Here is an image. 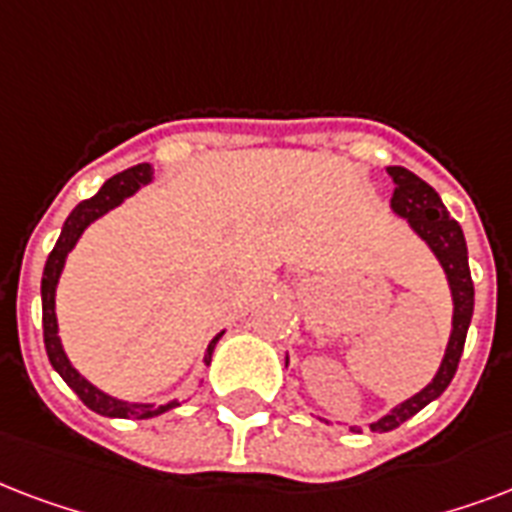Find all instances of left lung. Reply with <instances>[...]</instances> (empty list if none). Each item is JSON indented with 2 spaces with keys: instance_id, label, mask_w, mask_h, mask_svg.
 I'll return each mask as SVG.
<instances>
[{
  "instance_id": "left-lung-1",
  "label": "left lung",
  "mask_w": 512,
  "mask_h": 512,
  "mask_svg": "<svg viewBox=\"0 0 512 512\" xmlns=\"http://www.w3.org/2000/svg\"><path fill=\"white\" fill-rule=\"evenodd\" d=\"M392 184H395V192H392L390 208L398 213L400 219L408 221V227L414 229L427 245L430 251L435 253V259L441 261L443 272H446V280H449L451 288V301H454V318H451V336L449 347H446V355L441 360V368L438 374L433 376V382L427 384L425 390H419L417 395H411L408 400H403L400 406H395L390 414H384L376 422H371V430L374 433H387V430H395L406 419H411L414 414H419L427 403H433L435 398H441L443 390L449 387L454 374H457L459 358H462V350H465L467 328H470V320H473V277H470V264H467V243L465 235H462V227L457 221L451 219L446 205L441 202L438 192L433 186L422 181L417 173L400 168H387ZM355 430V427H350Z\"/></svg>"
}]
</instances>
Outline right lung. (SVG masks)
<instances>
[{"mask_svg":"<svg viewBox=\"0 0 512 512\" xmlns=\"http://www.w3.org/2000/svg\"><path fill=\"white\" fill-rule=\"evenodd\" d=\"M152 165L149 162H141V165H133V168L122 170L117 176H112L106 181L95 197L90 200L79 202L77 208L69 213V219L63 224L61 237H58V243H55L53 253L47 256L45 272H42V328H45V350L47 358L53 363V368L58 374L63 376V382L69 384L71 390L77 392L79 400L85 403L90 411L95 414H101V417H114V419H152L157 414H165L170 408H176V400H170V403H162V406H154V403H128V400L112 398V395H106L101 392L95 384H90L85 376L79 374L77 368L71 366L69 358H66V352L61 347V339H58V318H55V288H58V277L63 272V264H66V256L69 251L77 245V240L82 237L90 224L95 219H101L104 213H109L112 208H117L125 197L130 194H136L138 189L144 184L152 181ZM224 334V331H221ZM219 336H213V342L208 344V352H205V363H211L213 347L221 339Z\"/></svg>","mask_w":512,"mask_h":512,"instance_id":"1","label":"right lung"}]
</instances>
